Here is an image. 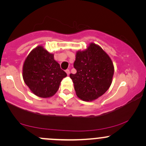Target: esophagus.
I'll return each mask as SVG.
<instances>
[{
  "label": "esophagus",
  "instance_id": "obj_1",
  "mask_svg": "<svg viewBox=\"0 0 146 146\" xmlns=\"http://www.w3.org/2000/svg\"><path fill=\"white\" fill-rule=\"evenodd\" d=\"M66 71V74H67L68 75L70 74V71H69V70H68V69H66V71Z\"/></svg>",
  "mask_w": 146,
  "mask_h": 146
}]
</instances>
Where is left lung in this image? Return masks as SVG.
I'll use <instances>...</instances> for the list:
<instances>
[{
	"label": "left lung",
	"instance_id": "1",
	"mask_svg": "<svg viewBox=\"0 0 146 146\" xmlns=\"http://www.w3.org/2000/svg\"><path fill=\"white\" fill-rule=\"evenodd\" d=\"M75 74H70L77 96L91 102L108 90L113 82L114 65L111 58L98 44L91 42L75 55Z\"/></svg>",
	"mask_w": 146,
	"mask_h": 146
}]
</instances>
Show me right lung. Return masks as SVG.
I'll return each instance as SVG.
<instances>
[{
  "instance_id": "add662e5",
  "label": "right lung",
  "mask_w": 146,
  "mask_h": 146,
  "mask_svg": "<svg viewBox=\"0 0 146 146\" xmlns=\"http://www.w3.org/2000/svg\"><path fill=\"white\" fill-rule=\"evenodd\" d=\"M67 76L49 53L42 45L31 50L23 66V78L31 92L42 98L53 96L61 81Z\"/></svg>"
}]
</instances>
